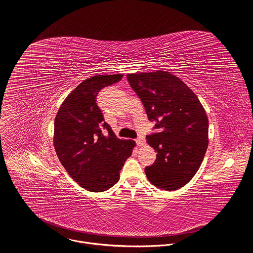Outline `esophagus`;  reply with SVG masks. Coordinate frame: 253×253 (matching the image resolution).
<instances>
[{
  "label": "esophagus",
  "instance_id": "esophagus-1",
  "mask_svg": "<svg viewBox=\"0 0 253 253\" xmlns=\"http://www.w3.org/2000/svg\"><path fill=\"white\" fill-rule=\"evenodd\" d=\"M136 143H137V145H138V146H142L143 144H144V140H143V138H142V137H139L138 139H136Z\"/></svg>",
  "mask_w": 253,
  "mask_h": 253
}]
</instances>
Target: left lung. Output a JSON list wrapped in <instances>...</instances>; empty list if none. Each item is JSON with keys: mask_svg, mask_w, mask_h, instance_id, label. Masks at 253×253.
Listing matches in <instances>:
<instances>
[{"mask_svg": "<svg viewBox=\"0 0 253 253\" xmlns=\"http://www.w3.org/2000/svg\"><path fill=\"white\" fill-rule=\"evenodd\" d=\"M157 133L146 136L156 160L145 168L152 185L173 191L198 171L208 146V118L195 93L166 71L127 75Z\"/></svg>", "mask_w": 253, "mask_h": 253, "instance_id": "obj_1", "label": "left lung"}]
</instances>
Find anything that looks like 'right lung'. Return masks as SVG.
Masks as SVG:
<instances>
[{
    "mask_svg": "<svg viewBox=\"0 0 253 253\" xmlns=\"http://www.w3.org/2000/svg\"><path fill=\"white\" fill-rule=\"evenodd\" d=\"M122 74L97 75L79 84L64 100L54 123V147L68 174L84 189L106 191L115 185L136 143L119 139L104 121L96 96ZM103 127L108 131L105 136Z\"/></svg>",
    "mask_w": 253,
    "mask_h": 253,
    "instance_id": "add662e5",
    "label": "right lung"
}]
</instances>
